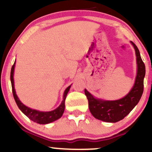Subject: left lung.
I'll return each mask as SVG.
<instances>
[{
    "label": "left lung",
    "instance_id": "8db88e82",
    "mask_svg": "<svg viewBox=\"0 0 152 152\" xmlns=\"http://www.w3.org/2000/svg\"><path fill=\"white\" fill-rule=\"evenodd\" d=\"M135 50L137 56V72L135 82L130 91L123 98L114 101L102 100L95 98L86 89L84 90L88 102V108L91 114L101 121L115 123L121 121L132 111L139 103L144 91V78L145 65L141 58L140 53L132 41H130Z\"/></svg>",
    "mask_w": 152,
    "mask_h": 152
}]
</instances>
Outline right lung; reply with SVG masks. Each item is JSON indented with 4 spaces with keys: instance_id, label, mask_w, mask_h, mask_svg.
Segmentation results:
<instances>
[{
    "instance_id": "obj_1",
    "label": "right lung",
    "mask_w": 152,
    "mask_h": 152,
    "mask_svg": "<svg viewBox=\"0 0 152 152\" xmlns=\"http://www.w3.org/2000/svg\"><path fill=\"white\" fill-rule=\"evenodd\" d=\"M15 61L14 62L13 66L11 68V71H10V81H11L12 85V91H13V97L16 103L17 106H18L19 109L26 115L27 117H28L33 121L36 123L40 124H47L51 123V122L56 121L57 119L60 118L64 114V109H65V100L67 96L68 92L69 91L71 86H68L66 88L65 91L64 93V96H63V101L61 104L59 105L58 108L50 111H40L36 109H32L31 108L28 107L24 105L23 103L20 102V99H18V96L15 93V90L14 88V79H13V74H14Z\"/></svg>"
}]
</instances>
